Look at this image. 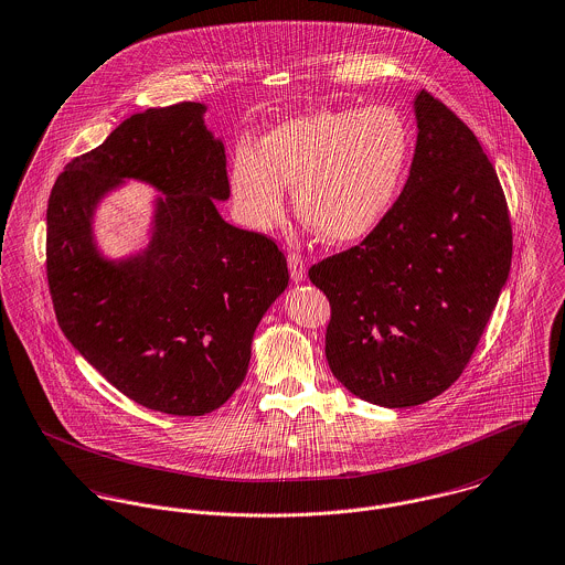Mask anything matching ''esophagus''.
Instances as JSON below:
<instances>
[{"instance_id": "obj_1", "label": "esophagus", "mask_w": 565, "mask_h": 565, "mask_svg": "<svg viewBox=\"0 0 565 565\" xmlns=\"http://www.w3.org/2000/svg\"><path fill=\"white\" fill-rule=\"evenodd\" d=\"M287 263H289V271H291V280L298 285V282H302V280H307V263H305V258L300 256V254H296V252H289V256H287Z\"/></svg>"}]
</instances>
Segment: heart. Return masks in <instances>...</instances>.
<instances>
[{
    "label": "heart",
    "mask_w": 565,
    "mask_h": 565,
    "mask_svg": "<svg viewBox=\"0 0 565 565\" xmlns=\"http://www.w3.org/2000/svg\"><path fill=\"white\" fill-rule=\"evenodd\" d=\"M408 150V126L390 106L316 108L276 124L256 150L235 152L233 204L247 228L269 231L285 215V186H294L300 220L323 242H361L390 213Z\"/></svg>",
    "instance_id": "1"
}]
</instances>
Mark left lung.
<instances>
[{"instance_id": "1", "label": "left lung", "mask_w": 565, "mask_h": 565, "mask_svg": "<svg viewBox=\"0 0 565 565\" xmlns=\"http://www.w3.org/2000/svg\"><path fill=\"white\" fill-rule=\"evenodd\" d=\"M401 198L363 243L309 269L330 302L326 359L365 403L404 408L468 365L511 267V222L475 132L426 90Z\"/></svg>"}]
</instances>
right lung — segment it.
<instances>
[{"mask_svg":"<svg viewBox=\"0 0 565 565\" xmlns=\"http://www.w3.org/2000/svg\"><path fill=\"white\" fill-rule=\"evenodd\" d=\"M182 102L128 117L70 162L47 204V280L72 345L124 396L204 415L243 383L256 326L289 285L278 245L231 226L226 150ZM128 181L153 199L149 239L124 257L96 242L98 204Z\"/></svg>","mask_w":565,"mask_h":565,"instance_id":"1","label":"right lung"}]
</instances>
